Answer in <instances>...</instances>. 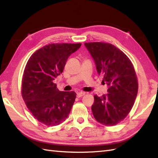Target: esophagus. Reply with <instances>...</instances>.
<instances>
[{"instance_id":"1","label":"esophagus","mask_w":158,"mask_h":158,"mask_svg":"<svg viewBox=\"0 0 158 158\" xmlns=\"http://www.w3.org/2000/svg\"><path fill=\"white\" fill-rule=\"evenodd\" d=\"M85 94V92H77V96L78 97V98H80V97H82L83 96H84Z\"/></svg>"}]
</instances>
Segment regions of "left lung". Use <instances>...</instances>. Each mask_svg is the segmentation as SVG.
I'll return each instance as SVG.
<instances>
[{"label": "left lung", "instance_id": "left-lung-1", "mask_svg": "<svg viewBox=\"0 0 158 158\" xmlns=\"http://www.w3.org/2000/svg\"><path fill=\"white\" fill-rule=\"evenodd\" d=\"M84 45L94 60L98 75L109 87L106 94L94 95V117L103 125L115 126L127 115L136 98L139 86L135 69L125 53L110 43Z\"/></svg>", "mask_w": 158, "mask_h": 158}]
</instances>
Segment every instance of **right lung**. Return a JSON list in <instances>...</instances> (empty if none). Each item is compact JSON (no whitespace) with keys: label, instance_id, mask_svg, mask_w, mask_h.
Here are the masks:
<instances>
[{"label":"right lung","instance_id":"obj_1","mask_svg":"<svg viewBox=\"0 0 158 158\" xmlns=\"http://www.w3.org/2000/svg\"><path fill=\"white\" fill-rule=\"evenodd\" d=\"M81 43H52L31 56L23 72L22 95L30 111L48 126L59 125L68 117L76 93L61 92L53 83L62 73L66 60Z\"/></svg>","mask_w":158,"mask_h":158}]
</instances>
